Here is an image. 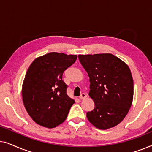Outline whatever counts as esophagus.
<instances>
[{
    "label": "esophagus",
    "mask_w": 152,
    "mask_h": 152,
    "mask_svg": "<svg viewBox=\"0 0 152 152\" xmlns=\"http://www.w3.org/2000/svg\"><path fill=\"white\" fill-rule=\"evenodd\" d=\"M86 97V95L85 94V93H82V94H81V95L80 96V99H85Z\"/></svg>",
    "instance_id": "34e87169"
}]
</instances>
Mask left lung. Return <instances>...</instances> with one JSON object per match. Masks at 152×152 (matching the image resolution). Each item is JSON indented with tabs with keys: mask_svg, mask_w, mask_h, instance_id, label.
<instances>
[{
	"mask_svg": "<svg viewBox=\"0 0 152 152\" xmlns=\"http://www.w3.org/2000/svg\"><path fill=\"white\" fill-rule=\"evenodd\" d=\"M88 73L89 96L95 103L86 113L88 121L99 129L118 125L125 118L134 97V81L129 66L112 54L78 55Z\"/></svg>",
	"mask_w": 152,
	"mask_h": 152,
	"instance_id": "left-lung-1",
	"label": "left lung"
}]
</instances>
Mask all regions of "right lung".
I'll return each instance as SVG.
<instances>
[{"label": "right lung", "mask_w": 152, "mask_h": 152, "mask_svg": "<svg viewBox=\"0 0 152 152\" xmlns=\"http://www.w3.org/2000/svg\"><path fill=\"white\" fill-rule=\"evenodd\" d=\"M77 55L50 53L34 59L29 67L22 86L25 108L39 125L54 128L67 118L74 99L66 94L64 72Z\"/></svg>", "instance_id": "obj_1"}]
</instances>
